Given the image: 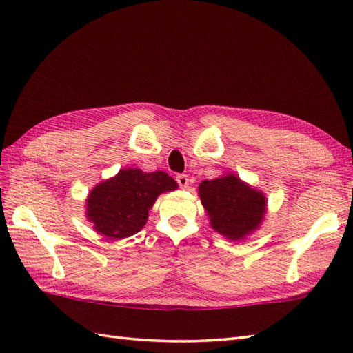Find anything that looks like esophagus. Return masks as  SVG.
Masks as SVG:
<instances>
[{"mask_svg": "<svg viewBox=\"0 0 353 353\" xmlns=\"http://www.w3.org/2000/svg\"><path fill=\"white\" fill-rule=\"evenodd\" d=\"M176 183L181 188H187L190 185V179L187 175H178L176 176Z\"/></svg>", "mask_w": 353, "mask_h": 353, "instance_id": "obj_1", "label": "esophagus"}]
</instances>
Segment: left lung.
Returning a JSON list of instances; mask_svg holds the SVG:
<instances>
[{
  "label": "left lung",
  "instance_id": "8db88e82",
  "mask_svg": "<svg viewBox=\"0 0 353 353\" xmlns=\"http://www.w3.org/2000/svg\"><path fill=\"white\" fill-rule=\"evenodd\" d=\"M199 197L213 231L231 241L244 240L261 228L268 206L261 190L231 172L201 181Z\"/></svg>",
  "mask_w": 353,
  "mask_h": 353
}]
</instances>
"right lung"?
I'll return each instance as SVG.
<instances>
[{"instance_id": "obj_1", "label": "right lung", "mask_w": 353, "mask_h": 353, "mask_svg": "<svg viewBox=\"0 0 353 353\" xmlns=\"http://www.w3.org/2000/svg\"><path fill=\"white\" fill-rule=\"evenodd\" d=\"M178 188L166 172L121 169L95 185L85 201V216L92 228L110 240H122L141 231L156 199Z\"/></svg>"}]
</instances>
